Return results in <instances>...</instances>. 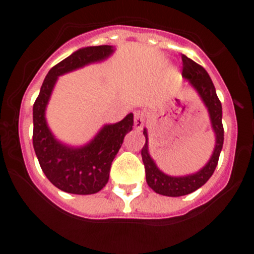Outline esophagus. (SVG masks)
I'll use <instances>...</instances> for the list:
<instances>
[{
  "label": "esophagus",
  "mask_w": 254,
  "mask_h": 254,
  "mask_svg": "<svg viewBox=\"0 0 254 254\" xmlns=\"http://www.w3.org/2000/svg\"><path fill=\"white\" fill-rule=\"evenodd\" d=\"M134 127L135 129L141 130L143 127V113L142 112H135L134 115Z\"/></svg>",
  "instance_id": "34e87169"
}]
</instances>
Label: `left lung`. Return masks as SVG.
I'll use <instances>...</instances> for the list:
<instances>
[{"instance_id":"1","label":"left lung","mask_w":254,"mask_h":254,"mask_svg":"<svg viewBox=\"0 0 254 254\" xmlns=\"http://www.w3.org/2000/svg\"><path fill=\"white\" fill-rule=\"evenodd\" d=\"M182 63H183V71L182 75L189 79L194 88L200 94L201 99L204 101L205 106L209 111L210 119H211L212 129L216 135V145L212 152L211 158L204 168H201L199 172L194 175H189L186 177H171L161 172L152 161V158L148 155L147 146V132L143 130L146 142L141 150L142 162L145 166L146 182L148 187L153 191L158 194H162L166 196H182L190 194L200 188L201 186L209 181L210 177L214 173L219 162L220 152L224 145V127H222V107L216 91H215L214 83L211 78L209 77L205 68L193 61L191 59L187 58L186 55H182Z\"/></svg>"}]
</instances>
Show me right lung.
Listing matches in <instances>:
<instances>
[{"label": "right lung", "mask_w": 254, "mask_h": 254, "mask_svg": "<svg viewBox=\"0 0 254 254\" xmlns=\"http://www.w3.org/2000/svg\"><path fill=\"white\" fill-rule=\"evenodd\" d=\"M113 53L111 45L79 49L56 64L47 75L33 106V146L47 178L63 191L94 194L103 189L109 179L111 166L124 136L132 129V114L122 122L106 125L88 145L71 148L54 139L45 122V107L58 76L101 61Z\"/></svg>", "instance_id": "add662e5"}]
</instances>
